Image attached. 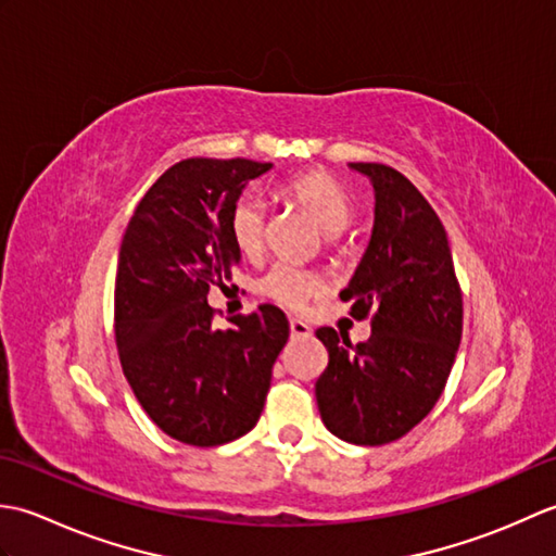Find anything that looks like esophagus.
Masks as SVG:
<instances>
[{"label": "esophagus", "mask_w": 556, "mask_h": 556, "mask_svg": "<svg viewBox=\"0 0 556 556\" xmlns=\"http://www.w3.org/2000/svg\"><path fill=\"white\" fill-rule=\"evenodd\" d=\"M289 329H291V337H308L311 334V325L299 320V317H291Z\"/></svg>", "instance_id": "1"}]
</instances>
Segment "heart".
<instances>
[{"mask_svg": "<svg viewBox=\"0 0 556 556\" xmlns=\"http://www.w3.org/2000/svg\"><path fill=\"white\" fill-rule=\"evenodd\" d=\"M287 195L299 203L327 233H341L353 219V200L349 191L325 172H305L293 176L285 186ZM267 207L263 195L255 191L236 200L229 215V233L233 245L243 255H255L265 241ZM257 289L287 308H303L313 296L325 289L323 277L313 269H303L289 263L271 265Z\"/></svg>", "mask_w": 556, "mask_h": 556, "instance_id": "1", "label": "heart"}]
</instances>
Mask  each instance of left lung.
<instances>
[{
    "mask_svg": "<svg viewBox=\"0 0 556 556\" xmlns=\"http://www.w3.org/2000/svg\"><path fill=\"white\" fill-rule=\"evenodd\" d=\"M375 191L370 243L339 293L356 320L372 317L368 341L353 346L332 327L317 329L329 363L315 382L327 430L339 440L380 446L428 416L452 372L464 301L452 248L437 212L404 174L351 162Z\"/></svg>",
    "mask_w": 556,
    "mask_h": 556,
    "instance_id": "obj_1",
    "label": "left lung"
}]
</instances>
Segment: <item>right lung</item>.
<instances>
[{
  "label": "right lung",
  "instance_id": "right-lung-1",
  "mask_svg": "<svg viewBox=\"0 0 556 556\" xmlns=\"http://www.w3.org/2000/svg\"><path fill=\"white\" fill-rule=\"evenodd\" d=\"M269 162L191 157L150 186L122 239L114 334L140 406L174 440L219 446L255 428L271 365L289 339L277 305L212 325V285L224 287L241 251L229 215Z\"/></svg>",
  "mask_w": 556,
  "mask_h": 556
}]
</instances>
